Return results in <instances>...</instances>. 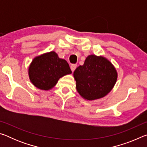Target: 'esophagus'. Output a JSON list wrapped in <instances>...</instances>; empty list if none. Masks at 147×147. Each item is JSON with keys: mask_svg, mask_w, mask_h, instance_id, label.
I'll use <instances>...</instances> for the list:
<instances>
[{"mask_svg": "<svg viewBox=\"0 0 147 147\" xmlns=\"http://www.w3.org/2000/svg\"><path fill=\"white\" fill-rule=\"evenodd\" d=\"M76 68V64H72L71 65V69L72 71H74V70H75V69Z\"/></svg>", "mask_w": 147, "mask_h": 147, "instance_id": "34e87169", "label": "esophagus"}]
</instances>
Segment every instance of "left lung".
<instances>
[{"label": "left lung", "mask_w": 147, "mask_h": 147, "mask_svg": "<svg viewBox=\"0 0 147 147\" xmlns=\"http://www.w3.org/2000/svg\"><path fill=\"white\" fill-rule=\"evenodd\" d=\"M76 89L84 98L93 100L110 92L117 79L115 68L102 56L89 55L74 71Z\"/></svg>", "instance_id": "obj_1"}]
</instances>
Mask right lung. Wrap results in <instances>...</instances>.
I'll return each instance as SVG.
<instances>
[{"mask_svg":"<svg viewBox=\"0 0 147 147\" xmlns=\"http://www.w3.org/2000/svg\"><path fill=\"white\" fill-rule=\"evenodd\" d=\"M71 73L67 61L54 51L36 57L28 69L31 82L42 90L52 89L59 78Z\"/></svg>","mask_w":147,"mask_h":147,"instance_id":"1","label":"right lung"}]
</instances>
